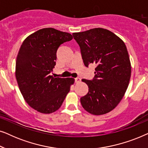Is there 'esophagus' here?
<instances>
[{
	"instance_id": "34e87169",
	"label": "esophagus",
	"mask_w": 148,
	"mask_h": 148,
	"mask_svg": "<svg viewBox=\"0 0 148 148\" xmlns=\"http://www.w3.org/2000/svg\"><path fill=\"white\" fill-rule=\"evenodd\" d=\"M80 81H81V78H80V77H76V78H75V83L80 82Z\"/></svg>"
}]
</instances>
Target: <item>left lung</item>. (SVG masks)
I'll return each instance as SVG.
<instances>
[{"label":"left lung","mask_w":148,"mask_h":148,"mask_svg":"<svg viewBox=\"0 0 148 148\" xmlns=\"http://www.w3.org/2000/svg\"><path fill=\"white\" fill-rule=\"evenodd\" d=\"M73 36L79 46L85 65H96L94 78L82 79L89 92L81 98V104L90 114H106L122 100L130 81L131 66L126 46L120 38L103 28Z\"/></svg>","instance_id":"obj_1"}]
</instances>
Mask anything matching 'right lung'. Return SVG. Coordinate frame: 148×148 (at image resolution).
<instances>
[{
    "mask_svg": "<svg viewBox=\"0 0 148 148\" xmlns=\"http://www.w3.org/2000/svg\"><path fill=\"white\" fill-rule=\"evenodd\" d=\"M72 39L69 33L44 28L26 38L20 47L15 77L24 100L38 112L50 114L57 110L74 84L73 78L50 75L58 47Z\"/></svg>",
    "mask_w": 148,
    "mask_h": 148,
    "instance_id": "right-lung-1",
    "label": "right lung"
}]
</instances>
